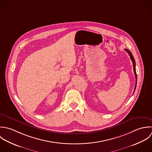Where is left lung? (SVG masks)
I'll return each mask as SVG.
<instances>
[{
	"label": "left lung",
	"instance_id": "obj_1",
	"mask_svg": "<svg viewBox=\"0 0 152 152\" xmlns=\"http://www.w3.org/2000/svg\"><path fill=\"white\" fill-rule=\"evenodd\" d=\"M129 55L130 56V59L132 61V63H133V70H134V75H135V77H136V85H135V86H134V91H135L136 90V85H137V74H136V62H135V60L132 55V53L130 52V51H129L128 49H124Z\"/></svg>",
	"mask_w": 152,
	"mask_h": 152
}]
</instances>
